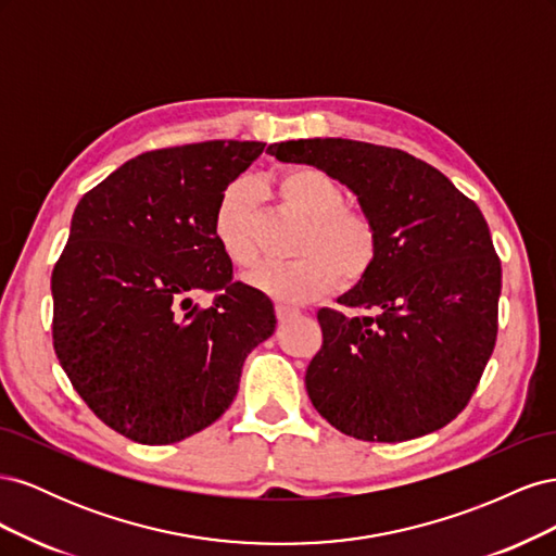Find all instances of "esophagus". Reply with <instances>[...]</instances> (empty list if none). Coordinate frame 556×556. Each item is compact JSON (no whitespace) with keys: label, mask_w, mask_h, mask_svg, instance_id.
<instances>
[{"label":"esophagus","mask_w":556,"mask_h":556,"mask_svg":"<svg viewBox=\"0 0 556 556\" xmlns=\"http://www.w3.org/2000/svg\"><path fill=\"white\" fill-rule=\"evenodd\" d=\"M294 315H299V308H292V306H285V304H278L276 306V317L280 319H290V317H294Z\"/></svg>","instance_id":"34e87169"}]
</instances>
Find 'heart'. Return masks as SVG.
Here are the masks:
<instances>
[{"instance_id":"obj_1","label":"heart","mask_w":556,"mask_h":556,"mask_svg":"<svg viewBox=\"0 0 556 556\" xmlns=\"http://www.w3.org/2000/svg\"><path fill=\"white\" fill-rule=\"evenodd\" d=\"M274 190L285 206L306 220L290 264H262L245 280L250 288L282 304H306L336 285H357L374 271L380 233L371 215L345 206V192L329 174L311 164H292L274 176ZM213 237L237 266L257 260L250 199L243 185H229L217 199Z\"/></svg>"}]
</instances>
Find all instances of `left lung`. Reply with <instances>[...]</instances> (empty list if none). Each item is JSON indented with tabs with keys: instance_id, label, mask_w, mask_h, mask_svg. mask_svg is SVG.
I'll return each mask as SVG.
<instances>
[{
	"instance_id": "obj_1",
	"label": "left lung",
	"mask_w": 556,
	"mask_h": 556,
	"mask_svg": "<svg viewBox=\"0 0 556 556\" xmlns=\"http://www.w3.org/2000/svg\"><path fill=\"white\" fill-rule=\"evenodd\" d=\"M357 194L374 217V271L319 308L323 348L306 368L315 410L345 435L401 443L443 429L473 396L498 331L501 260L476 201L399 148L350 139L268 146Z\"/></svg>"
}]
</instances>
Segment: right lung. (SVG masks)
I'll return each mask as SVG.
<instances>
[{"instance_id":"right-lung-1","label":"right lung","mask_w":556,"mask_h":556,"mask_svg":"<svg viewBox=\"0 0 556 556\" xmlns=\"http://www.w3.org/2000/svg\"><path fill=\"white\" fill-rule=\"evenodd\" d=\"M264 146L150 150L78 201L50 278L53 348L88 408L129 441L178 443L213 425L276 329L271 299L233 280L213 237L217 199Z\"/></svg>"}]
</instances>
